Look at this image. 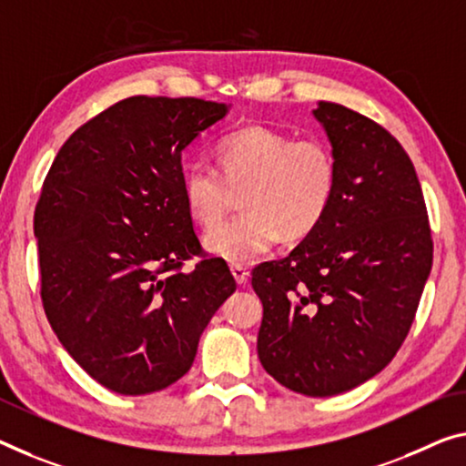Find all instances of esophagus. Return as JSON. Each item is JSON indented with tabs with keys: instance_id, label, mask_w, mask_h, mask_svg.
<instances>
[{
	"instance_id": "esophagus-1",
	"label": "esophagus",
	"mask_w": 466,
	"mask_h": 466,
	"mask_svg": "<svg viewBox=\"0 0 466 466\" xmlns=\"http://www.w3.org/2000/svg\"><path fill=\"white\" fill-rule=\"evenodd\" d=\"M231 275H233L235 283H238L239 288H243V285L248 283V277H249V273H248V268H246V267H241V264H231Z\"/></svg>"
}]
</instances>
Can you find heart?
<instances>
[{
	"label": "heart",
	"instance_id": "heart-1",
	"mask_svg": "<svg viewBox=\"0 0 466 466\" xmlns=\"http://www.w3.org/2000/svg\"><path fill=\"white\" fill-rule=\"evenodd\" d=\"M214 160L217 170L206 164L183 170V204L193 223L211 228L222 218L228 189H242L244 212L204 238L212 256L231 264L258 260L281 235L288 241L310 235L323 223L338 189L331 147L279 128H238L218 139Z\"/></svg>",
	"mask_w": 466,
	"mask_h": 466
}]
</instances>
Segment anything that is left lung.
Segmentation results:
<instances>
[{"label":"left lung","mask_w":466,"mask_h":466,"mask_svg":"<svg viewBox=\"0 0 466 466\" xmlns=\"http://www.w3.org/2000/svg\"><path fill=\"white\" fill-rule=\"evenodd\" d=\"M331 141L338 189L327 217L288 258L258 264V358L285 388L338 396L388 367L431 273L433 241L404 147L346 106L312 110Z\"/></svg>","instance_id":"left-lung-1"}]
</instances>
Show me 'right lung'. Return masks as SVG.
I'll return each instance as SVG.
<instances>
[{
    "label": "right lung",
    "mask_w": 466,
    "mask_h": 466,
    "mask_svg": "<svg viewBox=\"0 0 466 466\" xmlns=\"http://www.w3.org/2000/svg\"><path fill=\"white\" fill-rule=\"evenodd\" d=\"M225 104L135 96L78 127L35 208L41 302L66 352L116 393L143 396L191 369L235 291L183 204L181 154ZM198 255L196 269L182 264Z\"/></svg>",
    "instance_id": "obj_1"
}]
</instances>
